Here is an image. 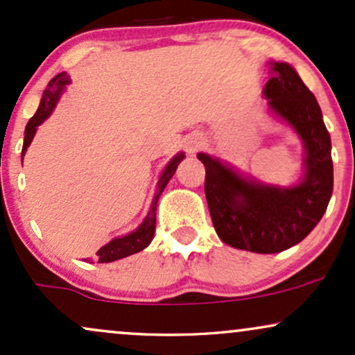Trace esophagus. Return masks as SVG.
<instances>
[{"label": "esophagus", "instance_id": "1", "mask_svg": "<svg viewBox=\"0 0 355 355\" xmlns=\"http://www.w3.org/2000/svg\"><path fill=\"white\" fill-rule=\"evenodd\" d=\"M202 145H203V140L200 135H190L185 140V148L189 153H195Z\"/></svg>", "mask_w": 355, "mask_h": 355}]
</instances>
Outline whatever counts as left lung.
Segmentation results:
<instances>
[{
    "instance_id": "left-lung-1",
    "label": "left lung",
    "mask_w": 355,
    "mask_h": 355,
    "mask_svg": "<svg viewBox=\"0 0 355 355\" xmlns=\"http://www.w3.org/2000/svg\"><path fill=\"white\" fill-rule=\"evenodd\" d=\"M266 96L277 115L304 140L305 177L292 189L245 180L217 158L198 153L205 165V197L218 237L257 254H277L311 234L327 209L334 187L331 137L313 93L287 63L272 64Z\"/></svg>"
}]
</instances>
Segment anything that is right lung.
I'll list each match as a JSON object with an SVG mask.
<instances>
[{"instance_id": "obj_1", "label": "right lung", "mask_w": 355, "mask_h": 355, "mask_svg": "<svg viewBox=\"0 0 355 355\" xmlns=\"http://www.w3.org/2000/svg\"><path fill=\"white\" fill-rule=\"evenodd\" d=\"M68 83H70V80H68L67 73H60V75H56L55 78L46 85V89L43 92L42 101H40V107L36 110L35 115L30 118V121H28L26 125V130H24L23 155L26 152L28 146H30L31 140H33L36 133V126L42 125L43 121L50 116V113L53 112V108H55L56 105V100L60 98V93L63 92L64 85ZM183 157H185V155L178 153L177 157H173V160L166 165L164 173H162L160 180H158L157 193H155L153 202H152V209H150L148 215H146V218L144 220V223H141L135 232H132V234L125 235V237L121 239H113L112 242L107 243V245L101 247L95 254L96 262L107 263V262H113V260L123 259V257H128L132 254H137V252L144 250V248L152 242L153 234H155V223H157V215H155V211H157V202L158 198H160L162 191H164V189L166 187V183H168L170 178L173 177L175 170H177L178 164L183 160Z\"/></svg>"}]
</instances>
